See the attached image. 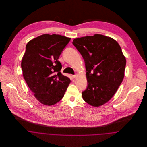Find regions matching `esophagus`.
<instances>
[{
	"label": "esophagus",
	"instance_id": "esophagus-1",
	"mask_svg": "<svg viewBox=\"0 0 147 147\" xmlns=\"http://www.w3.org/2000/svg\"><path fill=\"white\" fill-rule=\"evenodd\" d=\"M72 78H74V79H75V78H77V75H72Z\"/></svg>",
	"mask_w": 147,
	"mask_h": 147
}]
</instances>
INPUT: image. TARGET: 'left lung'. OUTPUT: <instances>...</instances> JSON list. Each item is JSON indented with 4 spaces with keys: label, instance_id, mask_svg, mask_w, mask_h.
Returning a JSON list of instances; mask_svg holds the SVG:
<instances>
[{
    "label": "left lung",
    "instance_id": "left-lung-1",
    "mask_svg": "<svg viewBox=\"0 0 147 147\" xmlns=\"http://www.w3.org/2000/svg\"><path fill=\"white\" fill-rule=\"evenodd\" d=\"M85 63L87 86L83 100L94 107L107 102L124 78L126 58L113 39L96 34L75 39L72 42Z\"/></svg>",
    "mask_w": 147,
    "mask_h": 147
}]
</instances>
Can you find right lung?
I'll list each match as a JSON object with an SVG mask.
<instances>
[{"label": "right lung", "instance_id": "add662e5", "mask_svg": "<svg viewBox=\"0 0 147 147\" xmlns=\"http://www.w3.org/2000/svg\"><path fill=\"white\" fill-rule=\"evenodd\" d=\"M71 38L44 34L29 41L21 61L23 76L36 98L52 105L64 97L71 80L61 73L60 54Z\"/></svg>", "mask_w": 147, "mask_h": 147}]
</instances>
